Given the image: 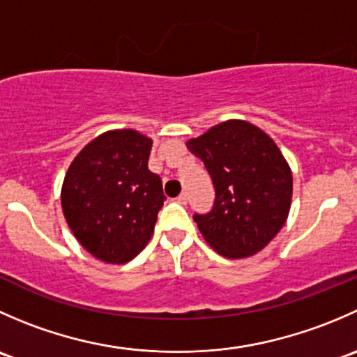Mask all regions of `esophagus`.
I'll return each mask as SVG.
<instances>
[{"instance_id":"34e87169","label":"esophagus","mask_w":357,"mask_h":357,"mask_svg":"<svg viewBox=\"0 0 357 357\" xmlns=\"http://www.w3.org/2000/svg\"><path fill=\"white\" fill-rule=\"evenodd\" d=\"M176 202H178V204H183V205H185L186 202H188V195H186V193H181V195H179L178 199H176Z\"/></svg>"}]
</instances>
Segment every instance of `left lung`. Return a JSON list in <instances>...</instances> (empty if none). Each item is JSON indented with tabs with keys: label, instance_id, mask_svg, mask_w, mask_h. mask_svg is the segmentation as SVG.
<instances>
[{
	"label": "left lung",
	"instance_id": "obj_1",
	"mask_svg": "<svg viewBox=\"0 0 357 357\" xmlns=\"http://www.w3.org/2000/svg\"><path fill=\"white\" fill-rule=\"evenodd\" d=\"M215 188L214 208L195 214L202 236L219 255L243 259L268 245L289 218L291 169L276 143L240 119L186 142Z\"/></svg>",
	"mask_w": 357,
	"mask_h": 357
}]
</instances>
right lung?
Segmentation results:
<instances>
[{"label": "right lung", "mask_w": 357, "mask_h": 357, "mask_svg": "<svg viewBox=\"0 0 357 357\" xmlns=\"http://www.w3.org/2000/svg\"><path fill=\"white\" fill-rule=\"evenodd\" d=\"M152 143L135 129H112L68 165L63 215L77 242L100 261L124 264L152 238L165 200L160 178L149 169Z\"/></svg>", "instance_id": "add662e5"}]
</instances>
